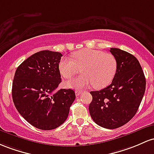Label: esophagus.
Segmentation results:
<instances>
[{
  "label": "esophagus",
  "mask_w": 154,
  "mask_h": 154,
  "mask_svg": "<svg viewBox=\"0 0 154 154\" xmlns=\"http://www.w3.org/2000/svg\"><path fill=\"white\" fill-rule=\"evenodd\" d=\"M75 95H76L77 97H79V96H80L81 94H82V91H79V90H76L75 91Z\"/></svg>",
  "instance_id": "34e87169"
}]
</instances>
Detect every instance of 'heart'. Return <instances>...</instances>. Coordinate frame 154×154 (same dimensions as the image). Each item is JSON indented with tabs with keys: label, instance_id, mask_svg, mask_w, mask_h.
<instances>
[{
	"label": "heart",
	"instance_id": "1",
	"mask_svg": "<svg viewBox=\"0 0 154 154\" xmlns=\"http://www.w3.org/2000/svg\"><path fill=\"white\" fill-rule=\"evenodd\" d=\"M74 60L64 57L59 64L60 73L65 79H71L80 72L83 74L66 82L68 87L83 89L93 84L97 89L104 88L111 83L117 70L114 55L101 50L84 49L72 54Z\"/></svg>",
	"mask_w": 154,
	"mask_h": 154
}]
</instances>
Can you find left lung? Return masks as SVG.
Segmentation results:
<instances>
[{"label": "left lung", "mask_w": 154, "mask_h": 154, "mask_svg": "<svg viewBox=\"0 0 154 154\" xmlns=\"http://www.w3.org/2000/svg\"><path fill=\"white\" fill-rule=\"evenodd\" d=\"M117 60V70L110 85L90 91L89 113L97 124L116 129L127 124L137 113L146 90V78L139 61L132 54L110 48Z\"/></svg>", "instance_id": "1"}]
</instances>
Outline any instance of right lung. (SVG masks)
Listing matches in <instances>:
<instances>
[{
	"label": "right lung",
	"instance_id": "1",
	"mask_svg": "<svg viewBox=\"0 0 154 154\" xmlns=\"http://www.w3.org/2000/svg\"><path fill=\"white\" fill-rule=\"evenodd\" d=\"M63 54L41 51L26 59L17 68L12 84V98L17 110L36 128L51 130L68 116L75 99L72 89L54 92L62 82L59 70Z\"/></svg>",
	"mask_w": 154,
	"mask_h": 154
}]
</instances>
